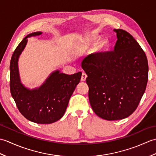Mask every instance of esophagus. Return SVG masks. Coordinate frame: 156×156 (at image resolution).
Returning <instances> with one entry per match:
<instances>
[{
  "instance_id": "1",
  "label": "esophagus",
  "mask_w": 156,
  "mask_h": 156,
  "mask_svg": "<svg viewBox=\"0 0 156 156\" xmlns=\"http://www.w3.org/2000/svg\"><path fill=\"white\" fill-rule=\"evenodd\" d=\"M87 75L84 72L82 73V77H81V81H82V82L85 81L86 79H87Z\"/></svg>"
}]
</instances>
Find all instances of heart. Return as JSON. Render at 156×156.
<instances>
[{"label":"heart","mask_w":156,"mask_h":156,"mask_svg":"<svg viewBox=\"0 0 156 156\" xmlns=\"http://www.w3.org/2000/svg\"><path fill=\"white\" fill-rule=\"evenodd\" d=\"M98 38H99L98 35H94L93 37L90 38V39H89L87 44V48L92 47V46L94 44V43H96L97 41ZM108 45H109L108 39L107 38H102L100 39V40H98L97 42V44H95L94 49L96 52L101 54V53H103L107 50V48L108 47Z\"/></svg>","instance_id":"heart-1"}]
</instances>
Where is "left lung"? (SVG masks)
Returning a JSON list of instances; mask_svg holds the SVG:
<instances>
[{
    "instance_id": "8db88e82",
    "label": "left lung",
    "mask_w": 156,
    "mask_h": 156,
    "mask_svg": "<svg viewBox=\"0 0 156 156\" xmlns=\"http://www.w3.org/2000/svg\"><path fill=\"white\" fill-rule=\"evenodd\" d=\"M114 31L117 41L113 51L90 54L82 62L92 110L108 121L127 118L136 110L148 80L144 51L128 32Z\"/></svg>"
}]
</instances>
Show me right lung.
<instances>
[{
	"mask_svg": "<svg viewBox=\"0 0 156 156\" xmlns=\"http://www.w3.org/2000/svg\"><path fill=\"white\" fill-rule=\"evenodd\" d=\"M34 32L23 39L12 55L10 64V89L20 112L24 117L38 124H50L58 121L64 115L69 100L77 84L82 72L72 75L52 72L40 87L30 90L20 80L18 59L27 43V38L41 35Z\"/></svg>",
	"mask_w": 156,
	"mask_h": 156,
	"instance_id": "obj_1",
	"label": "right lung"
}]
</instances>
